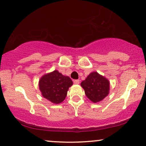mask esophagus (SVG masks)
I'll return each instance as SVG.
<instances>
[{
  "label": "esophagus",
  "instance_id": "1",
  "mask_svg": "<svg viewBox=\"0 0 146 146\" xmlns=\"http://www.w3.org/2000/svg\"><path fill=\"white\" fill-rule=\"evenodd\" d=\"M73 82H74V84H79V82H80V80H79V79H77V80H73Z\"/></svg>",
  "mask_w": 146,
  "mask_h": 146
}]
</instances>
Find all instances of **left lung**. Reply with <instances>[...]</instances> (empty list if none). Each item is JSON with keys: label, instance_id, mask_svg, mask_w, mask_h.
Returning a JSON list of instances; mask_svg holds the SVG:
<instances>
[{"label": "left lung", "instance_id": "left-lung-1", "mask_svg": "<svg viewBox=\"0 0 146 146\" xmlns=\"http://www.w3.org/2000/svg\"><path fill=\"white\" fill-rule=\"evenodd\" d=\"M80 85L88 98L94 103L100 102L107 96L110 90V82L97 72H92Z\"/></svg>", "mask_w": 146, "mask_h": 146}]
</instances>
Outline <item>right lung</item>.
<instances>
[{
    "label": "right lung",
    "instance_id": "obj_1",
    "mask_svg": "<svg viewBox=\"0 0 146 146\" xmlns=\"http://www.w3.org/2000/svg\"><path fill=\"white\" fill-rule=\"evenodd\" d=\"M72 84L70 78L55 70L41 77L39 89L43 97L52 103L58 104L64 100L67 90Z\"/></svg>",
    "mask_w": 146,
    "mask_h": 146
}]
</instances>
